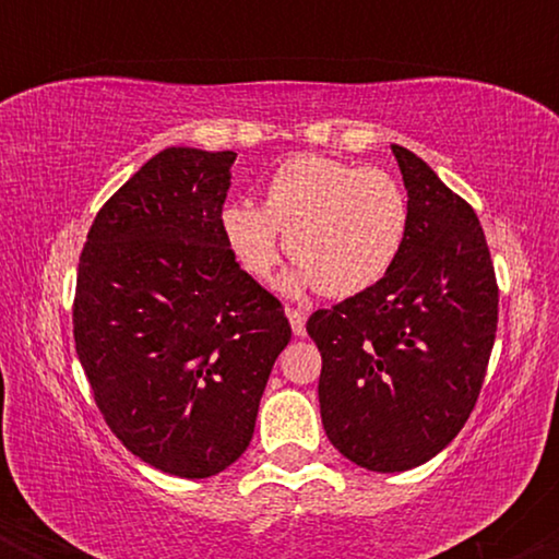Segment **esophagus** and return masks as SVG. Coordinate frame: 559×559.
<instances>
[{"mask_svg": "<svg viewBox=\"0 0 559 559\" xmlns=\"http://www.w3.org/2000/svg\"><path fill=\"white\" fill-rule=\"evenodd\" d=\"M286 318H288V323H292L294 336H305V333H307V316H305V312L292 310V307H288Z\"/></svg>", "mask_w": 559, "mask_h": 559, "instance_id": "esophagus-1", "label": "esophagus"}]
</instances>
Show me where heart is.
Instances as JSON below:
<instances>
[{
    "label": "heart",
    "instance_id": "b5f03b06",
    "mask_svg": "<svg viewBox=\"0 0 559 559\" xmlns=\"http://www.w3.org/2000/svg\"><path fill=\"white\" fill-rule=\"evenodd\" d=\"M409 228V202L386 170L323 155H297L273 173L262 207L234 202L223 234L252 278L267 281L286 252L299 262L286 288L318 286L352 297L394 267Z\"/></svg>",
    "mask_w": 559,
    "mask_h": 559
}]
</instances>
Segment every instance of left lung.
I'll return each mask as SVG.
<instances>
[{"instance_id": "obj_1", "label": "left lung", "mask_w": 559, "mask_h": 559, "mask_svg": "<svg viewBox=\"0 0 559 559\" xmlns=\"http://www.w3.org/2000/svg\"><path fill=\"white\" fill-rule=\"evenodd\" d=\"M409 202L394 267L355 297L312 312L323 357L318 396L331 444L376 473L418 467L444 449L484 386L499 288L484 228L418 155L391 146Z\"/></svg>"}]
</instances>
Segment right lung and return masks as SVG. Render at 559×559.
I'll return each instance as SVG.
<instances>
[{
	"instance_id": "right-lung-1",
	"label": "right lung",
	"mask_w": 559,
	"mask_h": 559,
	"mask_svg": "<svg viewBox=\"0 0 559 559\" xmlns=\"http://www.w3.org/2000/svg\"><path fill=\"white\" fill-rule=\"evenodd\" d=\"M234 159L168 146L141 165L96 213L75 281L73 338L96 407L126 449L178 478L241 457L292 338L223 234Z\"/></svg>"
}]
</instances>
